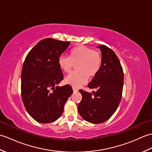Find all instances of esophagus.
Wrapping results in <instances>:
<instances>
[{"label": "esophagus", "instance_id": "34e87169", "mask_svg": "<svg viewBox=\"0 0 152 152\" xmlns=\"http://www.w3.org/2000/svg\"><path fill=\"white\" fill-rule=\"evenodd\" d=\"M72 89L74 92H77L78 91V89L77 88H75V87H72Z\"/></svg>", "mask_w": 152, "mask_h": 152}]
</instances>
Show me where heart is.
<instances>
[{"label":"heart","instance_id":"heart-1","mask_svg":"<svg viewBox=\"0 0 152 152\" xmlns=\"http://www.w3.org/2000/svg\"><path fill=\"white\" fill-rule=\"evenodd\" d=\"M58 64L60 69L66 73L70 72L77 64L78 71L69 74L64 82L66 84L78 87L86 83L88 77L92 78L97 74L102 64V57L99 51L80 45L70 50L69 57L61 56Z\"/></svg>","mask_w":152,"mask_h":152}]
</instances>
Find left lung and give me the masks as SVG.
I'll return each mask as SVG.
<instances>
[{
    "label": "left lung",
    "mask_w": 152,
    "mask_h": 152,
    "mask_svg": "<svg viewBox=\"0 0 152 152\" xmlns=\"http://www.w3.org/2000/svg\"><path fill=\"white\" fill-rule=\"evenodd\" d=\"M102 64L99 72L88 85L96 91L88 93L80 89L82 99L78 104L80 115L92 124L104 122L114 114L120 102L124 72L118 57L110 48L100 45Z\"/></svg>",
    "instance_id": "1"
}]
</instances>
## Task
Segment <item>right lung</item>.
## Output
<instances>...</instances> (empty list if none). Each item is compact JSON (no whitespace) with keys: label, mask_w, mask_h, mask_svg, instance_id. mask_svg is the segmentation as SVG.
Returning <instances> with one entry per match:
<instances>
[{"label":"right lung","mask_w":152,"mask_h":152,"mask_svg":"<svg viewBox=\"0 0 152 152\" xmlns=\"http://www.w3.org/2000/svg\"><path fill=\"white\" fill-rule=\"evenodd\" d=\"M69 44V42L45 38L29 51L23 64V102L28 114L41 124L56 121L73 92L70 85L57 86L63 80L58 59Z\"/></svg>","instance_id":"1"}]
</instances>
